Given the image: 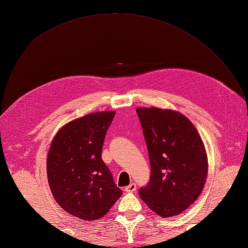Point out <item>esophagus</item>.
Returning <instances> with one entry per match:
<instances>
[{"label":"esophagus","mask_w":248,"mask_h":248,"mask_svg":"<svg viewBox=\"0 0 248 248\" xmlns=\"http://www.w3.org/2000/svg\"><path fill=\"white\" fill-rule=\"evenodd\" d=\"M136 189V184L135 183H131L130 186H128L127 187L124 188L125 192H134Z\"/></svg>","instance_id":"34e87169"}]
</instances>
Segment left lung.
Masks as SVG:
<instances>
[{"instance_id":"left-lung-1","label":"left lung","mask_w":248,"mask_h":248,"mask_svg":"<svg viewBox=\"0 0 248 248\" xmlns=\"http://www.w3.org/2000/svg\"><path fill=\"white\" fill-rule=\"evenodd\" d=\"M150 160L140 198L163 217L178 215L202 193L208 172L202 139L186 116L170 109H136Z\"/></svg>"}]
</instances>
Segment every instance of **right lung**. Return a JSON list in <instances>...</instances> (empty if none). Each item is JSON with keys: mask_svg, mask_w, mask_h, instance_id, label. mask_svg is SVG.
<instances>
[{"mask_svg": "<svg viewBox=\"0 0 248 248\" xmlns=\"http://www.w3.org/2000/svg\"><path fill=\"white\" fill-rule=\"evenodd\" d=\"M115 112L84 116L67 124L52 141L46 172L51 192L66 212L81 219H99L123 191L102 160L105 135Z\"/></svg>", "mask_w": 248, "mask_h": 248, "instance_id": "obj_1", "label": "right lung"}]
</instances>
